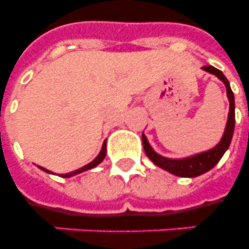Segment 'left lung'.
Here are the masks:
<instances>
[{
    "mask_svg": "<svg viewBox=\"0 0 249 249\" xmlns=\"http://www.w3.org/2000/svg\"><path fill=\"white\" fill-rule=\"evenodd\" d=\"M203 70L212 75L217 76L218 79L225 84L226 86V93H228L229 102H230V109H229V117L228 123H226V128H225L224 136L221 141L214 146L213 148L208 151L200 152L196 155L189 156V158H183V159H169V158H164L159 155L158 152L154 151V148L150 146L147 138L144 134H142V142H143V148L148 159L151 160L155 165L163 168L164 170H168L169 173L178 176V177H197L200 174L208 172L216 165L224 156L226 150L230 146L231 142L232 134H234V126H235V102H234V94L230 88L228 79L220 70H217L213 66H205Z\"/></svg>",
    "mask_w": 249,
    "mask_h": 249,
    "instance_id": "left-lung-1",
    "label": "left lung"
}]
</instances>
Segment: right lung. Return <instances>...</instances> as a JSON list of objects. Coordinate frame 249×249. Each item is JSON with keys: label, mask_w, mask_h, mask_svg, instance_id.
Listing matches in <instances>:
<instances>
[{"label": "right lung", "mask_w": 249, "mask_h": 249, "mask_svg": "<svg viewBox=\"0 0 249 249\" xmlns=\"http://www.w3.org/2000/svg\"><path fill=\"white\" fill-rule=\"evenodd\" d=\"M106 146H107V144H106V141H105V142H103V146H102L101 152L98 154L97 158H95V159H94L93 161H91V163H89V164H88V165L83 166V168H80V169H77V170H73V172H70V173L60 174V177H64V178L72 177V176H76V174L83 173V172H85V170H89V169H91V168H95V166H97L98 164H101L102 161H103V159H105V158H106V152H107V148H106ZM38 168H40V169L44 170V172H46V173H52L50 170L45 169V168H42V166H38Z\"/></svg>", "instance_id": "add662e5"}]
</instances>
